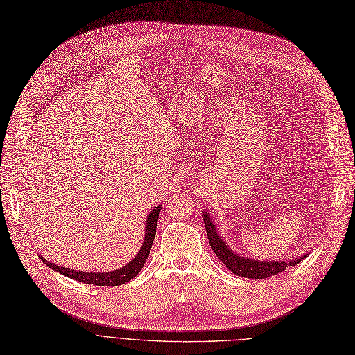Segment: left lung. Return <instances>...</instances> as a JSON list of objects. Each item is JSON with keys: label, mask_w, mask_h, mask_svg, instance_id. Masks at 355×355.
Returning a JSON list of instances; mask_svg holds the SVG:
<instances>
[{"label": "left lung", "mask_w": 355, "mask_h": 355, "mask_svg": "<svg viewBox=\"0 0 355 355\" xmlns=\"http://www.w3.org/2000/svg\"><path fill=\"white\" fill-rule=\"evenodd\" d=\"M203 222L209 244H211L214 253L222 263H224L234 275H239V277L250 279H263L282 272L288 266L298 265L301 260L307 257L306 253L301 257L290 260H257L252 257H245L243 254L235 253L232 250V247L228 245L225 237H222L218 232V228L214 224V219L206 209L203 211Z\"/></svg>", "instance_id": "obj_1"}]
</instances>
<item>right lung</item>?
Segmentation results:
<instances>
[{
	"label": "right lung",
	"instance_id": "obj_1",
	"mask_svg": "<svg viewBox=\"0 0 355 355\" xmlns=\"http://www.w3.org/2000/svg\"><path fill=\"white\" fill-rule=\"evenodd\" d=\"M161 205L153 207L152 211L148 214L146 220H144V240L141 243V247L139 253L131 259L127 265L123 268H118L111 272H83V270H76L70 269L65 266H58L55 263H51L44 256L39 254V259H41L46 266L51 269H54L55 272H60L64 277H69L74 281L83 282V284H94V285H103V286H116V285H123L133 278L137 277V273L141 270L144 261H146L149 253H150V247L155 239L156 234V225H157V216H159L161 212Z\"/></svg>",
	"mask_w": 355,
	"mask_h": 355
}]
</instances>
